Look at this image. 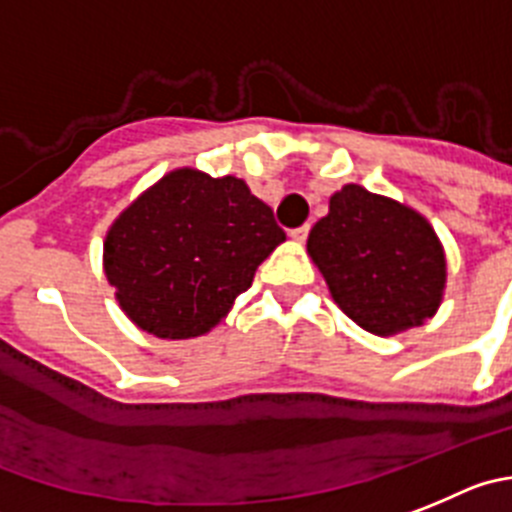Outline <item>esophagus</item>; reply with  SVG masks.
I'll return each instance as SVG.
<instances>
[{
    "label": "esophagus",
    "mask_w": 512,
    "mask_h": 512,
    "mask_svg": "<svg viewBox=\"0 0 512 512\" xmlns=\"http://www.w3.org/2000/svg\"><path fill=\"white\" fill-rule=\"evenodd\" d=\"M308 232H310V224H303V227H295L293 232H290V237H293V240H298V242H305Z\"/></svg>",
    "instance_id": "1"
}]
</instances>
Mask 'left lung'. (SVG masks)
<instances>
[{"instance_id": "8db88e82", "label": "left lung", "mask_w": 512, "mask_h": 512, "mask_svg": "<svg viewBox=\"0 0 512 512\" xmlns=\"http://www.w3.org/2000/svg\"><path fill=\"white\" fill-rule=\"evenodd\" d=\"M308 252L343 313L379 336L422 326L442 300L444 252L427 219L348 184L310 229Z\"/></svg>"}]
</instances>
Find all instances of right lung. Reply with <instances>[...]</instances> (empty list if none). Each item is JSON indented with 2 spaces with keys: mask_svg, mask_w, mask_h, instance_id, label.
Segmentation results:
<instances>
[{
  "mask_svg": "<svg viewBox=\"0 0 512 512\" xmlns=\"http://www.w3.org/2000/svg\"><path fill=\"white\" fill-rule=\"evenodd\" d=\"M285 232L242 179L171 171L105 237V275L156 338H194L224 318Z\"/></svg>",
  "mask_w": 512,
  "mask_h": 512,
  "instance_id": "1",
  "label": "right lung"
}]
</instances>
